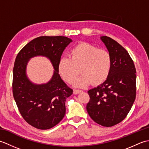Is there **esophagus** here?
<instances>
[{
	"label": "esophagus",
	"mask_w": 149,
	"mask_h": 149,
	"mask_svg": "<svg viewBox=\"0 0 149 149\" xmlns=\"http://www.w3.org/2000/svg\"><path fill=\"white\" fill-rule=\"evenodd\" d=\"M82 90H74V94H78V93H81V92H82Z\"/></svg>",
	"instance_id": "esophagus-1"
}]
</instances>
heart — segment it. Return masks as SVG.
<instances>
[{"mask_svg": "<svg viewBox=\"0 0 149 149\" xmlns=\"http://www.w3.org/2000/svg\"><path fill=\"white\" fill-rule=\"evenodd\" d=\"M69 58H61L58 68L61 77L72 83L79 74L81 75L74 81L75 87L84 88L91 83L99 85L109 77L112 68L110 53L88 43H80L70 50Z\"/></svg>", "mask_w": 149, "mask_h": 149, "instance_id": "1", "label": "heart"}]
</instances>
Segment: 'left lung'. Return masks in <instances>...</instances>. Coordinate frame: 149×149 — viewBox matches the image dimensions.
<instances>
[{
    "instance_id": "8db88e82",
    "label": "left lung",
    "mask_w": 149,
    "mask_h": 149,
    "mask_svg": "<svg viewBox=\"0 0 149 149\" xmlns=\"http://www.w3.org/2000/svg\"><path fill=\"white\" fill-rule=\"evenodd\" d=\"M100 40L112 58V68L107 79L88 91V113L94 122L111 127L122 122L131 109L136 98V68L123 47L106 36Z\"/></svg>"
}]
</instances>
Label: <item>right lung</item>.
Segmentation results:
<instances>
[{"label":"right lung","instance_id":"1","mask_svg":"<svg viewBox=\"0 0 149 149\" xmlns=\"http://www.w3.org/2000/svg\"><path fill=\"white\" fill-rule=\"evenodd\" d=\"M72 42L61 36L38 37L28 43L16 58L13 93L21 115L34 127L42 130L52 128L65 115V101L73 90L60 77L58 65L63 52ZM37 56L49 58L55 70L46 84H34L27 76L28 63Z\"/></svg>","mask_w":149,"mask_h":149}]
</instances>
